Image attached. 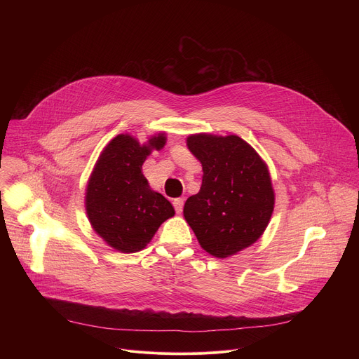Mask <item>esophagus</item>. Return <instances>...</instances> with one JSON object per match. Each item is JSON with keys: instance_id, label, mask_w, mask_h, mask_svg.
I'll return each instance as SVG.
<instances>
[{"instance_id": "34e87169", "label": "esophagus", "mask_w": 359, "mask_h": 359, "mask_svg": "<svg viewBox=\"0 0 359 359\" xmlns=\"http://www.w3.org/2000/svg\"><path fill=\"white\" fill-rule=\"evenodd\" d=\"M183 204H184V198L183 197H179V198L173 200V206H175V210H176L177 215H180L183 212Z\"/></svg>"}]
</instances>
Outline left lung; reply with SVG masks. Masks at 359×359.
Instances as JSON below:
<instances>
[{
    "label": "left lung",
    "instance_id": "obj_1",
    "mask_svg": "<svg viewBox=\"0 0 359 359\" xmlns=\"http://www.w3.org/2000/svg\"><path fill=\"white\" fill-rule=\"evenodd\" d=\"M187 147L203 166V179L200 191L184 203V219L203 250L230 257L269 226L276 200L269 168L236 135H190Z\"/></svg>",
    "mask_w": 359,
    "mask_h": 359
}]
</instances>
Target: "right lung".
Wrapping results in <instances>:
<instances>
[{
    "mask_svg": "<svg viewBox=\"0 0 359 359\" xmlns=\"http://www.w3.org/2000/svg\"><path fill=\"white\" fill-rule=\"evenodd\" d=\"M165 143V133L144 144L128 133L118 135L100 153L89 177L85 208L90 226L121 252L144 248L161 224L175 216L170 201L151 190L142 173L151 150H161Z\"/></svg>",
    "mask_w": 359,
    "mask_h": 359,
    "instance_id": "right-lung-1",
    "label": "right lung"
}]
</instances>
